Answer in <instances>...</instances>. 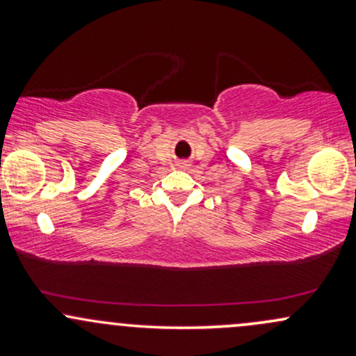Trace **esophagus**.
Masks as SVG:
<instances>
[{
  "label": "esophagus",
  "mask_w": 356,
  "mask_h": 356,
  "mask_svg": "<svg viewBox=\"0 0 356 356\" xmlns=\"http://www.w3.org/2000/svg\"><path fill=\"white\" fill-rule=\"evenodd\" d=\"M184 165H186V164H184Z\"/></svg>",
  "instance_id": "esophagus-1"
}]
</instances>
